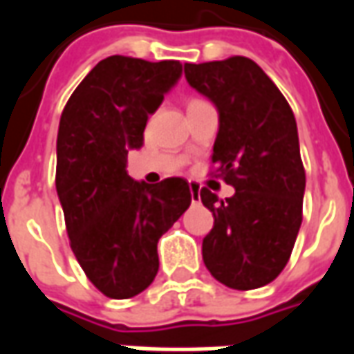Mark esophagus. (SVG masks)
<instances>
[{
	"label": "esophagus",
	"mask_w": 354,
	"mask_h": 354,
	"mask_svg": "<svg viewBox=\"0 0 354 354\" xmlns=\"http://www.w3.org/2000/svg\"><path fill=\"white\" fill-rule=\"evenodd\" d=\"M189 192H192V199L193 203L199 199V193H201V184L199 182H195V180H189Z\"/></svg>",
	"instance_id": "34e87169"
}]
</instances>
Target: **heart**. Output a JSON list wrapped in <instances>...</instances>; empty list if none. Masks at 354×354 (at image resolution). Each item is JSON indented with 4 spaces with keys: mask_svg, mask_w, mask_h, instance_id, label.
<instances>
[{
    "mask_svg": "<svg viewBox=\"0 0 354 354\" xmlns=\"http://www.w3.org/2000/svg\"><path fill=\"white\" fill-rule=\"evenodd\" d=\"M195 100H197V98H195ZM189 102H193V100H189Z\"/></svg>",
    "mask_w": 354,
    "mask_h": 354,
    "instance_id": "1",
    "label": "heart"
}]
</instances>
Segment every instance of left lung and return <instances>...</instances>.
I'll return each instance as SVG.
<instances>
[{"instance_id": "obj_1", "label": "left lung", "mask_w": 354, "mask_h": 354, "mask_svg": "<svg viewBox=\"0 0 354 354\" xmlns=\"http://www.w3.org/2000/svg\"><path fill=\"white\" fill-rule=\"evenodd\" d=\"M184 73L218 108L212 174L235 187L225 201L201 189L203 205L214 216V227L203 239V260L230 288H260L286 267L304 220L305 169L296 117L250 58L185 62Z\"/></svg>"}]
</instances>
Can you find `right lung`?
<instances>
[{
    "mask_svg": "<svg viewBox=\"0 0 354 354\" xmlns=\"http://www.w3.org/2000/svg\"><path fill=\"white\" fill-rule=\"evenodd\" d=\"M178 60H100L66 102L57 138V193L70 246L104 296L129 299L159 271L157 243L184 214V178L159 184L127 174L129 149L142 146L147 115L180 77Z\"/></svg>",
    "mask_w": 354,
    "mask_h": 354,
    "instance_id": "right-lung-1",
    "label": "right lung"
}]
</instances>
